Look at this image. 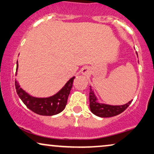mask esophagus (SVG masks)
Returning <instances> with one entry per match:
<instances>
[{
  "label": "esophagus",
  "instance_id": "34e87169",
  "mask_svg": "<svg viewBox=\"0 0 154 154\" xmlns=\"http://www.w3.org/2000/svg\"><path fill=\"white\" fill-rule=\"evenodd\" d=\"M82 73L84 76H88L91 74V70L88 67H84V68H82Z\"/></svg>",
  "mask_w": 154,
  "mask_h": 154
}]
</instances>
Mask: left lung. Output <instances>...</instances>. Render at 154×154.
I'll list each match as a JSON object with an SVG mask.
<instances>
[{
    "label": "left lung",
    "mask_w": 154,
    "mask_h": 154,
    "mask_svg": "<svg viewBox=\"0 0 154 154\" xmlns=\"http://www.w3.org/2000/svg\"><path fill=\"white\" fill-rule=\"evenodd\" d=\"M137 56V53L136 52ZM138 57V56H137ZM131 101L122 105H112L108 104L102 103L99 102L98 98L95 94V92L91 86H90V93H89V107L91 112L95 115L99 117H112L118 115L126 109V108L131 105Z\"/></svg>",
    "instance_id": "8db88e82"
}]
</instances>
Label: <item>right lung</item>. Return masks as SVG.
<instances>
[{
  "label": "right lung",
  "mask_w": 154,
  "mask_h": 154,
  "mask_svg": "<svg viewBox=\"0 0 154 154\" xmlns=\"http://www.w3.org/2000/svg\"><path fill=\"white\" fill-rule=\"evenodd\" d=\"M17 70L18 61H17L16 75H17ZM75 78V77L70 78L56 94L46 98H38L31 96L21 87L17 80H15V88L18 96L32 112L39 115L53 116L59 114L66 107Z\"/></svg>",
  "instance_id": "1"
}]
</instances>
